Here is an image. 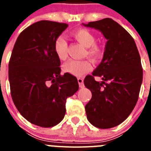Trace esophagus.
<instances>
[{
  "label": "esophagus",
  "mask_w": 151,
  "mask_h": 151,
  "mask_svg": "<svg viewBox=\"0 0 151 151\" xmlns=\"http://www.w3.org/2000/svg\"><path fill=\"white\" fill-rule=\"evenodd\" d=\"M83 78H78V85H79L80 88H83L84 87V82H83Z\"/></svg>",
  "instance_id": "34e87169"
}]
</instances>
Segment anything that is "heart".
<instances>
[{"mask_svg":"<svg viewBox=\"0 0 151 151\" xmlns=\"http://www.w3.org/2000/svg\"><path fill=\"white\" fill-rule=\"evenodd\" d=\"M71 35L78 43L86 47L85 55L94 61H98L103 54L101 45L95 43L96 38L94 33L87 29H77L71 32ZM54 51L61 60H65L68 57V43L62 35L57 37L54 41ZM92 69L91 63L87 60H72L63 65V71L76 76H81L88 73Z\"/></svg>","mask_w":151,"mask_h":151,"instance_id":"1","label":"heart"}]
</instances>
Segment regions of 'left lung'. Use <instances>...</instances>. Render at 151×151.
<instances>
[{
  "label": "left lung",
  "instance_id": "8db88e82",
  "mask_svg": "<svg viewBox=\"0 0 151 151\" xmlns=\"http://www.w3.org/2000/svg\"><path fill=\"white\" fill-rule=\"evenodd\" d=\"M83 25L101 31L107 39L102 61L84 80L92 94L85 106L88 120L99 129L115 127L127 119L138 101L143 79L139 52L131 35L112 19ZM94 76L102 82L95 81Z\"/></svg>",
  "mask_w": 151,
  "mask_h": 151
}]
</instances>
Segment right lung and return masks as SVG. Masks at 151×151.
<instances>
[{"label": "right lung", "instance_id": "right-lung-1", "mask_svg": "<svg viewBox=\"0 0 151 151\" xmlns=\"http://www.w3.org/2000/svg\"><path fill=\"white\" fill-rule=\"evenodd\" d=\"M68 24L41 20L17 38L10 62L9 81L13 103L24 118L44 128L54 126L66 113V101L78 90L76 77L60 75L54 41Z\"/></svg>", "mask_w": 151, "mask_h": 151}]
</instances>
